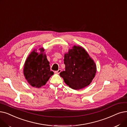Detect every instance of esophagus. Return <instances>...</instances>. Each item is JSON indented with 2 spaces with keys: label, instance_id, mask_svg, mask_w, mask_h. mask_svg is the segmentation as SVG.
<instances>
[{
  "label": "esophagus",
  "instance_id": "34e87169",
  "mask_svg": "<svg viewBox=\"0 0 127 127\" xmlns=\"http://www.w3.org/2000/svg\"><path fill=\"white\" fill-rule=\"evenodd\" d=\"M62 71V70H61V69H59L58 70H57V71H55V73H56V74H59L60 73V72Z\"/></svg>",
  "mask_w": 127,
  "mask_h": 127
}]
</instances>
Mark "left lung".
I'll use <instances>...</instances> for the list:
<instances>
[{"instance_id": "obj_1", "label": "left lung", "mask_w": 127, "mask_h": 127, "mask_svg": "<svg viewBox=\"0 0 127 127\" xmlns=\"http://www.w3.org/2000/svg\"><path fill=\"white\" fill-rule=\"evenodd\" d=\"M65 71L60 73L70 88L79 90L89 85L95 77L96 65L85 50L74 45L64 54Z\"/></svg>"}]
</instances>
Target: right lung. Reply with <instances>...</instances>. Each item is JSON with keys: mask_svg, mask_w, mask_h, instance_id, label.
I'll return each mask as SVG.
<instances>
[{"mask_svg": "<svg viewBox=\"0 0 127 127\" xmlns=\"http://www.w3.org/2000/svg\"><path fill=\"white\" fill-rule=\"evenodd\" d=\"M40 53L34 50L27 57L24 67V74L29 84L32 87L40 88L45 85L50 77L54 74L50 70L44 50L40 48Z\"/></svg>", "mask_w": 127, "mask_h": 127, "instance_id": "obj_1", "label": "right lung"}]
</instances>
